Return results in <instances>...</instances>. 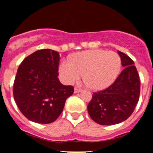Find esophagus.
I'll return each mask as SVG.
<instances>
[{"instance_id":"34e87169","label":"esophagus","mask_w":153,"mask_h":153,"mask_svg":"<svg viewBox=\"0 0 153 153\" xmlns=\"http://www.w3.org/2000/svg\"><path fill=\"white\" fill-rule=\"evenodd\" d=\"M82 90L81 89H80V88H78V87H75V89H74V92L75 93H78V92H80Z\"/></svg>"}]
</instances>
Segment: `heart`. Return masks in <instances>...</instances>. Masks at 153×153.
Wrapping results in <instances>:
<instances>
[{"instance_id":"heart-1","label":"heart","mask_w":153,"mask_h":153,"mask_svg":"<svg viewBox=\"0 0 153 153\" xmlns=\"http://www.w3.org/2000/svg\"><path fill=\"white\" fill-rule=\"evenodd\" d=\"M121 67L119 55L102 49L84 51L64 60L59 66L61 78L65 84L76 82L83 75L86 85L94 90L108 87L115 81Z\"/></svg>"}]
</instances>
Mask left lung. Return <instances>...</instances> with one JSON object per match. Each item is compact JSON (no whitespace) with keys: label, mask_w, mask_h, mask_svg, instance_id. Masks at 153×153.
Masks as SVG:
<instances>
[{"label":"left lung","mask_w":153,"mask_h":153,"mask_svg":"<svg viewBox=\"0 0 153 153\" xmlns=\"http://www.w3.org/2000/svg\"><path fill=\"white\" fill-rule=\"evenodd\" d=\"M124 69L115 82L104 90L94 92L87 106L89 116L101 125H113L127 119L138 104L140 78L134 61L118 51Z\"/></svg>","instance_id":"8db88e82"}]
</instances>
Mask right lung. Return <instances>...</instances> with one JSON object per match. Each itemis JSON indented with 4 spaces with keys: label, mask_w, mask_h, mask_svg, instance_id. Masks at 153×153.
I'll return each instance as SVG.
<instances>
[{
    "label": "right lung",
    "mask_w": 153,
    "mask_h": 153,
    "mask_svg": "<svg viewBox=\"0 0 153 153\" xmlns=\"http://www.w3.org/2000/svg\"><path fill=\"white\" fill-rule=\"evenodd\" d=\"M60 55L49 49L27 56L19 66L13 86L14 99L29 121L50 124L58 118L66 100L74 92L58 78Z\"/></svg>",
    "instance_id": "add662e5"
}]
</instances>
